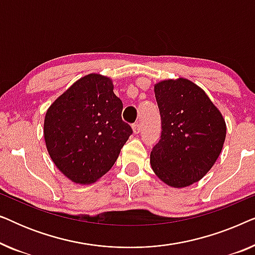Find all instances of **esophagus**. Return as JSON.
Here are the masks:
<instances>
[{
    "label": "esophagus",
    "mask_w": 255,
    "mask_h": 255,
    "mask_svg": "<svg viewBox=\"0 0 255 255\" xmlns=\"http://www.w3.org/2000/svg\"><path fill=\"white\" fill-rule=\"evenodd\" d=\"M132 128H133V132L134 133H139V132L141 131V127H140V123H134L133 125H132Z\"/></svg>",
    "instance_id": "1"
}]
</instances>
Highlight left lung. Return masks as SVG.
Instances as JSON below:
<instances>
[{"instance_id":"left-lung-1","label":"left lung","mask_w":255,"mask_h":255,"mask_svg":"<svg viewBox=\"0 0 255 255\" xmlns=\"http://www.w3.org/2000/svg\"><path fill=\"white\" fill-rule=\"evenodd\" d=\"M154 92L161 135L151 152L152 169L170 187L190 186L221 154L225 121L207 94L189 80L159 82Z\"/></svg>"}]
</instances>
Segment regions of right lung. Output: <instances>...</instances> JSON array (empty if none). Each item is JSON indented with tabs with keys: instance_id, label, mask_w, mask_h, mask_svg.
I'll list each match as a JSON object with an SVG mask.
<instances>
[{
	"instance_id": "obj_1",
	"label": "right lung",
	"mask_w": 255,
	"mask_h": 255,
	"mask_svg": "<svg viewBox=\"0 0 255 255\" xmlns=\"http://www.w3.org/2000/svg\"><path fill=\"white\" fill-rule=\"evenodd\" d=\"M122 110L111 80L99 74L80 79L48 108L44 122L47 151L73 182H95L116 162L132 134Z\"/></svg>"
}]
</instances>
